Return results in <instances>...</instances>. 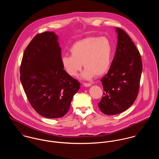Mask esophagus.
I'll use <instances>...</instances> for the list:
<instances>
[{"label": "esophagus", "instance_id": "34e87169", "mask_svg": "<svg viewBox=\"0 0 159 159\" xmlns=\"http://www.w3.org/2000/svg\"><path fill=\"white\" fill-rule=\"evenodd\" d=\"M83 85H84V86L85 87H91V84H88V83H84Z\"/></svg>", "mask_w": 159, "mask_h": 159}]
</instances>
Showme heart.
I'll list each match as a JSON object with an SVG mask.
<instances>
[{
    "label": "heart",
    "mask_w": 159,
    "mask_h": 159,
    "mask_svg": "<svg viewBox=\"0 0 159 159\" xmlns=\"http://www.w3.org/2000/svg\"><path fill=\"white\" fill-rule=\"evenodd\" d=\"M71 55H63L61 63L69 75L76 76L82 68L84 79H91L96 75L101 76L110 68L112 48L110 40L105 36H89L75 42L70 49Z\"/></svg>",
    "instance_id": "1"
}]
</instances>
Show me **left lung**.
<instances>
[{"label":"left lung","instance_id":"1","mask_svg":"<svg viewBox=\"0 0 159 159\" xmlns=\"http://www.w3.org/2000/svg\"><path fill=\"white\" fill-rule=\"evenodd\" d=\"M116 50L107 74L101 80L104 94L98 106L107 115L121 113L135 101L139 89L142 61L139 51L123 30L116 27Z\"/></svg>","mask_w":159,"mask_h":159}]
</instances>
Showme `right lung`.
Here are the masks:
<instances>
[{
	"label": "right lung",
	"instance_id": "1",
	"mask_svg": "<svg viewBox=\"0 0 159 159\" xmlns=\"http://www.w3.org/2000/svg\"><path fill=\"white\" fill-rule=\"evenodd\" d=\"M58 36L54 32L38 34L23 55L20 80L36 111L47 118L63 117L68 111L80 84L64 71Z\"/></svg>",
	"mask_w": 159,
	"mask_h": 159
}]
</instances>
